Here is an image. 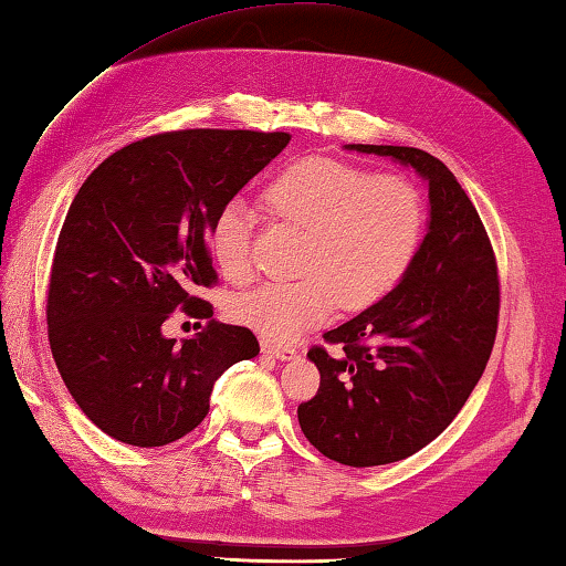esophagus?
<instances>
[{
    "instance_id": "1",
    "label": "esophagus",
    "mask_w": 566,
    "mask_h": 566,
    "mask_svg": "<svg viewBox=\"0 0 566 566\" xmlns=\"http://www.w3.org/2000/svg\"><path fill=\"white\" fill-rule=\"evenodd\" d=\"M262 354L272 356V358H280V361H290V358L296 356V352L292 346H282V344H274L270 338H262Z\"/></svg>"
}]
</instances>
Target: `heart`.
<instances>
[{"label":"heart","mask_w":566,"mask_h":566,"mask_svg":"<svg viewBox=\"0 0 566 566\" xmlns=\"http://www.w3.org/2000/svg\"><path fill=\"white\" fill-rule=\"evenodd\" d=\"M264 198L282 220L310 230L300 282H266L234 296L230 316L272 342H294L338 304L368 310L396 290L423 240L426 208L413 182L354 163L306 156L282 168ZM254 214L232 200L210 228V254L232 282L252 272Z\"/></svg>","instance_id":"1"}]
</instances>
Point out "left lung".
<instances>
[{"label": "left lung", "mask_w": 566, "mask_h": 566, "mask_svg": "<svg viewBox=\"0 0 566 566\" xmlns=\"http://www.w3.org/2000/svg\"><path fill=\"white\" fill-rule=\"evenodd\" d=\"M390 156L428 180L430 224L413 264L381 302L312 346L322 381L296 416L310 443L352 468L426 448L465 406L495 344L500 276L475 205L443 160L406 146H348Z\"/></svg>", "instance_id": "obj_1"}]
</instances>
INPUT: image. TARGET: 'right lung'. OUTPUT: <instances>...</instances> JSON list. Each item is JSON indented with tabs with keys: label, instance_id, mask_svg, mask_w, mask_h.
I'll list each match as a JSON object with an SVG mask.
<instances>
[{
	"label": "right lung",
	"instance_id": "obj_1",
	"mask_svg": "<svg viewBox=\"0 0 566 566\" xmlns=\"http://www.w3.org/2000/svg\"><path fill=\"white\" fill-rule=\"evenodd\" d=\"M292 140L290 133L188 128L130 143L81 185L46 292L49 346L88 420L120 443L168 446L210 410L212 386L260 354L248 326L211 318L176 345L161 324L212 316L218 212Z\"/></svg>",
	"mask_w": 566,
	"mask_h": 566
}]
</instances>
